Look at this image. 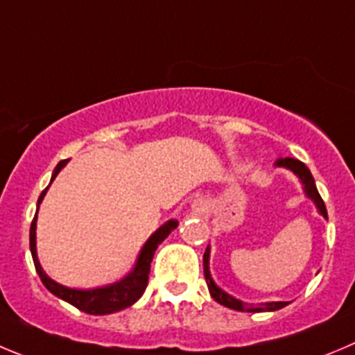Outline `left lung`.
Returning a JSON list of instances; mask_svg holds the SVG:
<instances>
[{"instance_id":"1","label":"left lung","mask_w":355,"mask_h":355,"mask_svg":"<svg viewBox=\"0 0 355 355\" xmlns=\"http://www.w3.org/2000/svg\"><path fill=\"white\" fill-rule=\"evenodd\" d=\"M275 166H282V168H287V170L293 171V173L300 178L301 184H303L304 194H306V196L310 198L313 203H315L319 214L322 215L324 218H327L326 205H324L322 198H320L319 191H317L315 180H313L312 173H310V170L304 166L303 162L297 161V159H293V157H284V159H278V161L275 162ZM208 264H210V247H207V250H205V256H203L205 280H207L210 296L214 297L217 303L224 304V306L231 308V310H236V312H275V310H280V308H284L289 304L287 301H270V303H261L259 306H248V304L243 303V301L236 300V297H233L231 294L224 293V291L220 289V287H218L214 280H211L210 266H208Z\"/></svg>"}]
</instances>
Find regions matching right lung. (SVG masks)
<instances>
[{"instance_id": "right-lung-1", "label": "right lung", "mask_w": 355, "mask_h": 355, "mask_svg": "<svg viewBox=\"0 0 355 355\" xmlns=\"http://www.w3.org/2000/svg\"><path fill=\"white\" fill-rule=\"evenodd\" d=\"M69 159H64V161H59L58 166L54 168V173H52L51 184L55 177H58L59 171L66 166V162ZM49 184V187H51ZM49 187H45L42 194L38 198V208L40 203H42L43 196L47 194ZM36 215H38V210H36L35 218L31 223V230H29V248H31V256L33 263H35L36 273L42 278L43 286L47 287L54 296L61 297L66 303L73 304L75 308L82 310L85 313H91V315H108V313L119 312V310H124V308L131 306V304L137 303L141 297V294L145 293L148 284V273H150V263L154 259V254L157 250L159 243L166 240L168 234L178 226V220H168L166 224H162L147 241L141 247L140 256H138L137 263H135V268L125 275L122 280L119 282L110 284V286L105 287H96V289H69V287L61 286L55 280H52L45 271L42 270V264H40L38 256H36Z\"/></svg>"}]
</instances>
